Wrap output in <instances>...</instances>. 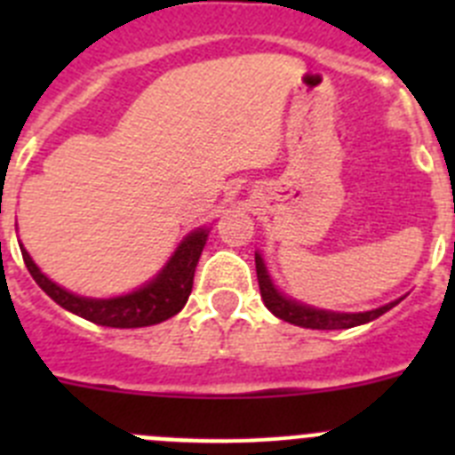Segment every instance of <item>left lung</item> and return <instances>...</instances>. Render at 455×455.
<instances>
[{
  "label": "left lung",
  "mask_w": 455,
  "mask_h": 455,
  "mask_svg": "<svg viewBox=\"0 0 455 455\" xmlns=\"http://www.w3.org/2000/svg\"><path fill=\"white\" fill-rule=\"evenodd\" d=\"M255 268H257V283H259V291H262L264 305L271 309L277 319L289 321L293 325H300V328H312V331H341V328H353V325H363L369 321L378 319L380 315H385L387 309H392L394 303L383 305V307L371 309V312H357V315H348V312H331V309H316L309 307V305L299 303V300H291L287 296L277 291L273 287L271 277H268L267 267H264V259L259 252H255Z\"/></svg>",
  "instance_id": "left-lung-1"
}]
</instances>
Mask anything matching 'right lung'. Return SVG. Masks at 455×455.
<instances>
[{
  "label": "right lung",
  "mask_w": 455,
  "mask_h": 455,
  "mask_svg": "<svg viewBox=\"0 0 455 455\" xmlns=\"http://www.w3.org/2000/svg\"><path fill=\"white\" fill-rule=\"evenodd\" d=\"M207 232L209 230H204V228L191 232L155 280H150L136 291L127 293V296H116V299L75 296V293L52 283L45 273H40V268L36 267L34 259L24 248H20V251H22V259L36 284L63 309L82 316V319L92 321V323L108 325V328H143V325H155L171 319L187 305L193 287V273H196L203 248L207 243Z\"/></svg>",
  "instance_id": "right-lung-1"
}]
</instances>
